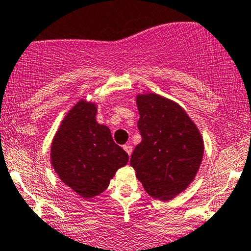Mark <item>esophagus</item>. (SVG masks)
Returning a JSON list of instances; mask_svg holds the SVG:
<instances>
[{"label": "esophagus", "instance_id": "1", "mask_svg": "<svg viewBox=\"0 0 251 251\" xmlns=\"http://www.w3.org/2000/svg\"><path fill=\"white\" fill-rule=\"evenodd\" d=\"M124 150H125L126 152L128 153V156H131V153H132V150H133V149H132L131 145H124Z\"/></svg>", "mask_w": 251, "mask_h": 251}]
</instances>
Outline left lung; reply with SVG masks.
<instances>
[{"label": "left lung", "instance_id": "obj_1", "mask_svg": "<svg viewBox=\"0 0 251 251\" xmlns=\"http://www.w3.org/2000/svg\"><path fill=\"white\" fill-rule=\"evenodd\" d=\"M142 142L131 156L136 177L150 197L174 199L194 181L201 164L203 139L182 107L155 93L136 96Z\"/></svg>", "mask_w": 251, "mask_h": 251}]
</instances>
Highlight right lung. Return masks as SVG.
Instances as JSON below:
<instances>
[{
	"instance_id": "obj_1",
	"label": "right lung",
	"mask_w": 251,
	"mask_h": 251,
	"mask_svg": "<svg viewBox=\"0 0 251 251\" xmlns=\"http://www.w3.org/2000/svg\"><path fill=\"white\" fill-rule=\"evenodd\" d=\"M98 104L79 100L60 123L51 143V164L62 182L81 198L101 194L128 155L96 121Z\"/></svg>"
}]
</instances>
